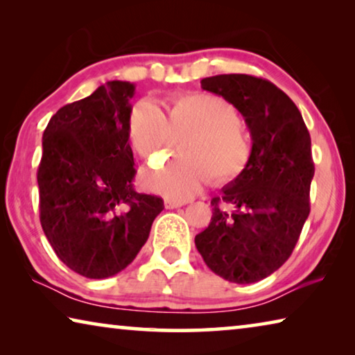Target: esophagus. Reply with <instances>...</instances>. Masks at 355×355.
<instances>
[{
  "label": "esophagus",
  "mask_w": 355,
  "mask_h": 355,
  "mask_svg": "<svg viewBox=\"0 0 355 355\" xmlns=\"http://www.w3.org/2000/svg\"><path fill=\"white\" fill-rule=\"evenodd\" d=\"M186 202H182V200H173V199H166L164 200V207L167 209H173V208H178V207H183Z\"/></svg>",
  "instance_id": "34e87169"
}]
</instances>
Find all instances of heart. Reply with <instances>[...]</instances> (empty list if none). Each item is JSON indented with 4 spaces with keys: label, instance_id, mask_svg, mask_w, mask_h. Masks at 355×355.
<instances>
[{
    "label": "heart",
    "instance_id": "b5f03b06",
    "mask_svg": "<svg viewBox=\"0 0 355 355\" xmlns=\"http://www.w3.org/2000/svg\"><path fill=\"white\" fill-rule=\"evenodd\" d=\"M235 106L214 94L175 95L169 116L152 100H141L128 117V137L135 152L150 164L163 161L182 144L183 158L142 173V184L173 200H186L209 178L214 184L236 180L248 167L252 146Z\"/></svg>",
    "mask_w": 355,
    "mask_h": 355
}]
</instances>
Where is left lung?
Wrapping results in <instances>:
<instances>
[{"mask_svg": "<svg viewBox=\"0 0 355 355\" xmlns=\"http://www.w3.org/2000/svg\"><path fill=\"white\" fill-rule=\"evenodd\" d=\"M200 84L243 114L252 156L241 175L211 200V220L196 236V248L222 279L254 284L290 258L310 214V133L297 106L271 81L230 73Z\"/></svg>", "mask_w": 355, "mask_h": 355, "instance_id": "left-lung-1", "label": "left lung"}]
</instances>
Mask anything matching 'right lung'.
<instances>
[{"label":"right lung","mask_w":355,"mask_h":355,"mask_svg":"<svg viewBox=\"0 0 355 355\" xmlns=\"http://www.w3.org/2000/svg\"><path fill=\"white\" fill-rule=\"evenodd\" d=\"M133 95L135 84L107 81L89 97L62 106L42 139L40 224L59 260L87 279L123 271L164 209L161 197L133 188Z\"/></svg>","instance_id":"add662e5"}]
</instances>
